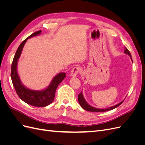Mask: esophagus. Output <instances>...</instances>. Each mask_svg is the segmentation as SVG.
Here are the masks:
<instances>
[{
  "mask_svg": "<svg viewBox=\"0 0 145 145\" xmlns=\"http://www.w3.org/2000/svg\"><path fill=\"white\" fill-rule=\"evenodd\" d=\"M80 71V68L78 67H74L71 72V76L72 77H76L77 74L79 72V71Z\"/></svg>",
  "mask_w": 145,
  "mask_h": 145,
  "instance_id": "obj_1",
  "label": "esophagus"
}]
</instances>
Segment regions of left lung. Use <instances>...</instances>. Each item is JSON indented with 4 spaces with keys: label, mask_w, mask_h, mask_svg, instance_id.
<instances>
[{
    "label": "left lung",
    "mask_w": 145,
    "mask_h": 145,
    "mask_svg": "<svg viewBox=\"0 0 145 145\" xmlns=\"http://www.w3.org/2000/svg\"><path fill=\"white\" fill-rule=\"evenodd\" d=\"M124 52H125V54H128L130 57L131 60L133 61V59H132V57H131V54L130 53V52L128 51V50L127 49V48L125 46ZM78 103H79V104L80 105V106H82V108L83 109H85V110L88 111H90V112H105V111H111V110H112V109H115L116 108H117L118 106H119L123 102V101H124V100H123V101H121V102L118 103V104L114 105V106H110V107H108L107 108H103V109L97 108H95V107H93V106H91L90 105H89L88 103L86 102V100L85 99L84 97H83V95L82 92H81L80 94H78Z\"/></svg>",
    "instance_id": "left-lung-1"
}]
</instances>
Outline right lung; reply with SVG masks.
<instances>
[{
	"instance_id": "obj_1",
	"label": "right lung",
	"mask_w": 145,
	"mask_h": 145,
	"mask_svg": "<svg viewBox=\"0 0 145 145\" xmlns=\"http://www.w3.org/2000/svg\"><path fill=\"white\" fill-rule=\"evenodd\" d=\"M42 31L32 34L25 39L19 45L17 49L11 65V77L13 86L20 99L28 105L36 107H45L51 104L54 101L56 89L60 83L66 77L65 72H59L52 78L50 85L45 89L42 90L31 89L26 87L22 82L17 72L18 60L22 54L24 46L28 39L40 35Z\"/></svg>"
}]
</instances>
